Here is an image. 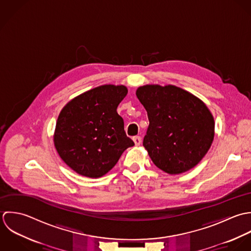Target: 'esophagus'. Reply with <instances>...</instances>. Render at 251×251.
I'll list each match as a JSON object with an SVG mask.
<instances>
[{
    "label": "esophagus",
    "instance_id": "esophagus-1",
    "mask_svg": "<svg viewBox=\"0 0 251 251\" xmlns=\"http://www.w3.org/2000/svg\"><path fill=\"white\" fill-rule=\"evenodd\" d=\"M133 141H134V143H135L136 146H140V145L142 144V138H141L140 136L134 137V138H133Z\"/></svg>",
    "mask_w": 251,
    "mask_h": 251
}]
</instances>
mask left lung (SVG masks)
I'll return each mask as SVG.
<instances>
[{
  "label": "left lung",
  "instance_id": "obj_1",
  "mask_svg": "<svg viewBox=\"0 0 251 251\" xmlns=\"http://www.w3.org/2000/svg\"><path fill=\"white\" fill-rule=\"evenodd\" d=\"M136 95L148 111L144 147L155 166L170 175L194 168L214 137V119L204 102L175 85L141 86Z\"/></svg>",
  "mask_w": 251,
  "mask_h": 251
}]
</instances>
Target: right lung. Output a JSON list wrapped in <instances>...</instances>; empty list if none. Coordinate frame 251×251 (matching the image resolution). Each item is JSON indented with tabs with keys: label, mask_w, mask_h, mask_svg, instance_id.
<instances>
[{
	"label": "right lung",
	"mask_w": 251,
	"mask_h": 251,
	"mask_svg": "<svg viewBox=\"0 0 251 251\" xmlns=\"http://www.w3.org/2000/svg\"><path fill=\"white\" fill-rule=\"evenodd\" d=\"M127 93L123 85H101L70 100L61 110L54 146L61 159L78 175L102 176L135 145L126 136L123 118L116 111Z\"/></svg>",
	"instance_id": "right-lung-1"
}]
</instances>
